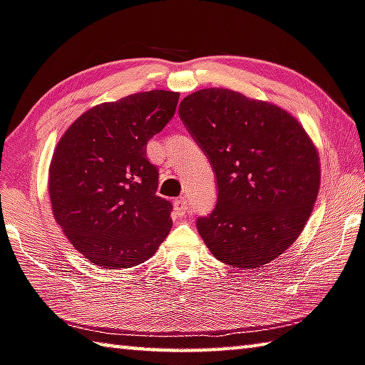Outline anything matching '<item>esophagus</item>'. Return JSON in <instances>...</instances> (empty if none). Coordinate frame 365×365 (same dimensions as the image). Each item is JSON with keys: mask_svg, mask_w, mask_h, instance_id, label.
Instances as JSON below:
<instances>
[{"mask_svg": "<svg viewBox=\"0 0 365 365\" xmlns=\"http://www.w3.org/2000/svg\"><path fill=\"white\" fill-rule=\"evenodd\" d=\"M174 209L178 215H185L190 209V204L187 197H178V200L174 201Z\"/></svg>", "mask_w": 365, "mask_h": 365, "instance_id": "obj_1", "label": "esophagus"}]
</instances>
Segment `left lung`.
Returning <instances> with one entry per match:
<instances>
[{"label":"left lung","instance_id":"8db88e82","mask_svg":"<svg viewBox=\"0 0 365 365\" xmlns=\"http://www.w3.org/2000/svg\"><path fill=\"white\" fill-rule=\"evenodd\" d=\"M180 119L217 177V205L197 231L217 260L257 269L298 240L321 185L307 130L274 103L207 88L180 102Z\"/></svg>","mask_w":365,"mask_h":365}]
</instances>
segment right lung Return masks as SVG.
<instances>
[{"label": "right lung", "mask_w": 365, "mask_h": 365, "mask_svg": "<svg viewBox=\"0 0 365 365\" xmlns=\"http://www.w3.org/2000/svg\"><path fill=\"white\" fill-rule=\"evenodd\" d=\"M178 97L155 89L96 105L57 143L49 165L52 214L97 267H135L169 235L172 204L156 195L147 142L174 116Z\"/></svg>", "instance_id": "add662e5"}]
</instances>
